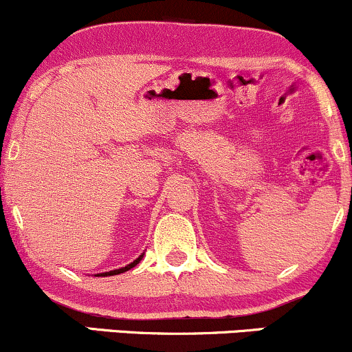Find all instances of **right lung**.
Returning a JSON list of instances; mask_svg holds the SVG:
<instances>
[{"label": "right lung", "mask_w": 352, "mask_h": 352, "mask_svg": "<svg viewBox=\"0 0 352 352\" xmlns=\"http://www.w3.org/2000/svg\"><path fill=\"white\" fill-rule=\"evenodd\" d=\"M142 256L144 254H140L139 258H137V260H134L132 261V263H129L127 266H124V268H119V270H112V272H106V273H99L98 276H112V274H120V273H124V272H127V270H131V268H134V266L139 263L140 260H142Z\"/></svg>", "instance_id": "obj_1"}]
</instances>
